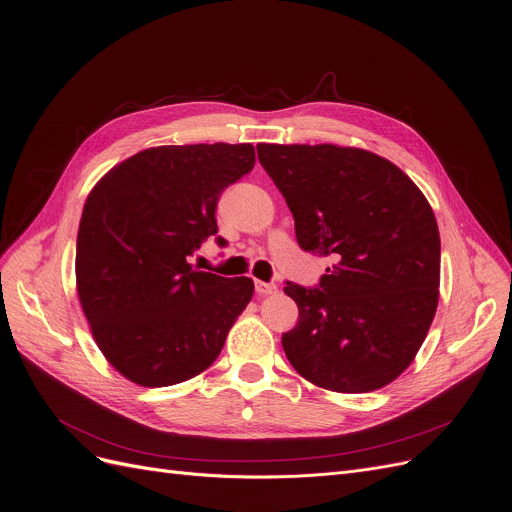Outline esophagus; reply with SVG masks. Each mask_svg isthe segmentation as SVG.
Returning <instances> with one entry per match:
<instances>
[{
    "mask_svg": "<svg viewBox=\"0 0 512 512\" xmlns=\"http://www.w3.org/2000/svg\"><path fill=\"white\" fill-rule=\"evenodd\" d=\"M255 292L259 294V297H270V294L278 292V286L261 282V280H255Z\"/></svg>",
    "mask_w": 512,
    "mask_h": 512,
    "instance_id": "obj_1",
    "label": "esophagus"
}]
</instances>
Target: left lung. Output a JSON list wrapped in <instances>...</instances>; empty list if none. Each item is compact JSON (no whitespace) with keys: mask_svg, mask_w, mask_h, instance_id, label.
<instances>
[{"mask_svg":"<svg viewBox=\"0 0 512 512\" xmlns=\"http://www.w3.org/2000/svg\"><path fill=\"white\" fill-rule=\"evenodd\" d=\"M284 195L301 249L334 261L319 288L288 282L299 321L282 336L311 384L357 394L405 371L440 297V232L432 205L392 161L357 147L257 145Z\"/></svg>","mask_w":512,"mask_h":512,"instance_id":"left-lung-1","label":"left lung"}]
</instances>
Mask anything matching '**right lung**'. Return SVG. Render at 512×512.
<instances>
[{
	"instance_id": "add662e5",
	"label": "right lung",
	"mask_w": 512,
	"mask_h": 512,
	"mask_svg": "<svg viewBox=\"0 0 512 512\" xmlns=\"http://www.w3.org/2000/svg\"><path fill=\"white\" fill-rule=\"evenodd\" d=\"M253 166L251 143L161 145L93 186L76 238V290L99 351L126 380L174 386L222 353L253 280L199 272L186 257L218 232L222 191Z\"/></svg>"
}]
</instances>
